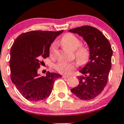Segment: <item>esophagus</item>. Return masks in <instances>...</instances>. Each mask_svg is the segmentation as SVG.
Listing matches in <instances>:
<instances>
[{"mask_svg": "<svg viewBox=\"0 0 124 124\" xmlns=\"http://www.w3.org/2000/svg\"><path fill=\"white\" fill-rule=\"evenodd\" d=\"M69 75H63V76H62V78H69Z\"/></svg>", "mask_w": 124, "mask_h": 124, "instance_id": "esophagus-1", "label": "esophagus"}]
</instances>
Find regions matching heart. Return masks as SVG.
Returning <instances> with one entry per match:
<instances>
[{"mask_svg": "<svg viewBox=\"0 0 124 124\" xmlns=\"http://www.w3.org/2000/svg\"><path fill=\"white\" fill-rule=\"evenodd\" d=\"M61 43L63 47L72 51L75 50V56L78 62L80 65H85L88 62L90 58V51L87 48L80 46L81 41L76 35L72 33H67L62 37ZM57 50L56 43H53L49 48V55L51 57L55 56ZM55 69L61 73H68L75 68L73 63L61 62L55 65Z\"/></svg>", "mask_w": 124, "mask_h": 124, "instance_id": "b5f03b06", "label": "heart"}]
</instances>
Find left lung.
Returning <instances> with one entry per match:
<instances>
[{"instance_id": "left-lung-1", "label": "left lung", "mask_w": 124, "mask_h": 124, "mask_svg": "<svg viewBox=\"0 0 124 124\" xmlns=\"http://www.w3.org/2000/svg\"><path fill=\"white\" fill-rule=\"evenodd\" d=\"M69 32L82 37L90 51L89 62L79 71V84L71 89L81 100H92L101 93L108 81L111 68L112 50L110 43L100 31L89 25L69 30Z\"/></svg>"}]
</instances>
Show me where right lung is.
<instances>
[{
	"mask_svg": "<svg viewBox=\"0 0 124 124\" xmlns=\"http://www.w3.org/2000/svg\"><path fill=\"white\" fill-rule=\"evenodd\" d=\"M31 31L17 37L10 50L11 80L25 99L31 101L46 99L51 94L58 73L47 72L41 76L38 69L43 59L49 57V47L63 32Z\"/></svg>",
	"mask_w": 124,
	"mask_h": 124,
	"instance_id": "1",
	"label": "right lung"
}]
</instances>
